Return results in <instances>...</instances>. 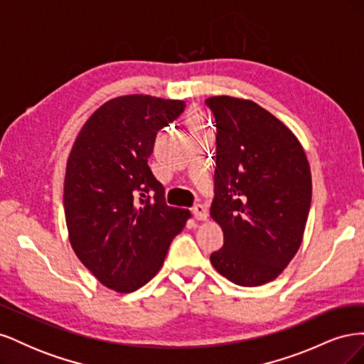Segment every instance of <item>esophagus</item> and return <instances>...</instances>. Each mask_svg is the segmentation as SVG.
I'll use <instances>...</instances> for the list:
<instances>
[{
	"label": "esophagus",
	"mask_w": 364,
	"mask_h": 364,
	"mask_svg": "<svg viewBox=\"0 0 364 364\" xmlns=\"http://www.w3.org/2000/svg\"><path fill=\"white\" fill-rule=\"evenodd\" d=\"M193 213L197 220H208V211L203 205H196L193 208Z\"/></svg>",
	"instance_id": "esophagus-1"
}]
</instances>
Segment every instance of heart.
Wrapping results in <instances>:
<instances>
[{"label":"heart","instance_id":"obj_1","mask_svg":"<svg viewBox=\"0 0 364 364\" xmlns=\"http://www.w3.org/2000/svg\"><path fill=\"white\" fill-rule=\"evenodd\" d=\"M188 123H190V126H191V130H199V129H202V118H200L199 112L191 111V112L188 114Z\"/></svg>","mask_w":364,"mask_h":364}]
</instances>
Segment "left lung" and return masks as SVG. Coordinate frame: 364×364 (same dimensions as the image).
Returning a JSON list of instances; mask_svg holds the SVG:
<instances>
[{
  "mask_svg": "<svg viewBox=\"0 0 364 364\" xmlns=\"http://www.w3.org/2000/svg\"><path fill=\"white\" fill-rule=\"evenodd\" d=\"M215 197L211 217L225 245L214 269L237 285L277 279L302 245L311 205V170L301 141L246 98L215 95Z\"/></svg>",
  "mask_w": 364,
  "mask_h": 364,
  "instance_id": "left-lung-1",
  "label": "left lung"
}]
</instances>
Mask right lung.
<instances>
[{"instance_id": "1", "label": "right lung", "mask_w": 364, "mask_h": 364, "mask_svg": "<svg viewBox=\"0 0 364 364\" xmlns=\"http://www.w3.org/2000/svg\"><path fill=\"white\" fill-rule=\"evenodd\" d=\"M182 100L115 97L86 119L67 162L63 208L77 258L105 287L132 293L161 270L190 209L164 202L147 159L158 130L179 117Z\"/></svg>"}]
</instances>
